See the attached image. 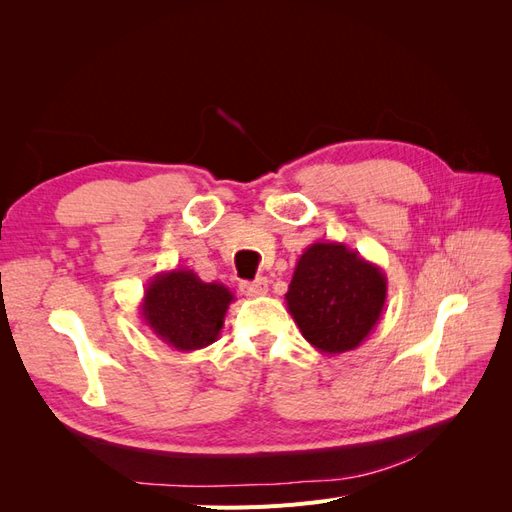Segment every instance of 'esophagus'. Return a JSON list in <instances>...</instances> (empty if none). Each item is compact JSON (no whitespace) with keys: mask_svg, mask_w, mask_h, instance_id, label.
<instances>
[{"mask_svg":"<svg viewBox=\"0 0 512 512\" xmlns=\"http://www.w3.org/2000/svg\"><path fill=\"white\" fill-rule=\"evenodd\" d=\"M239 288L245 297H260V294L267 292L269 282H267V277H260V280H256V282H241Z\"/></svg>","mask_w":512,"mask_h":512,"instance_id":"1","label":"esophagus"}]
</instances>
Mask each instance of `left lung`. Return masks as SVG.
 <instances>
[{
    "instance_id": "left-lung-1",
    "label": "left lung",
    "mask_w": 512,
    "mask_h": 512,
    "mask_svg": "<svg viewBox=\"0 0 512 512\" xmlns=\"http://www.w3.org/2000/svg\"><path fill=\"white\" fill-rule=\"evenodd\" d=\"M288 312L303 337L322 354L359 348L386 303V275L344 243L318 241L294 267Z\"/></svg>"
}]
</instances>
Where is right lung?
I'll return each instance as SVG.
<instances>
[{
	"label": "right lung",
	"instance_id": "add662e5",
	"mask_svg": "<svg viewBox=\"0 0 512 512\" xmlns=\"http://www.w3.org/2000/svg\"><path fill=\"white\" fill-rule=\"evenodd\" d=\"M235 301L220 282H203L190 269L158 273L145 288L141 318L164 344L179 352L200 350L220 337Z\"/></svg>",
	"mask_w": 512,
	"mask_h": 512
}]
</instances>
